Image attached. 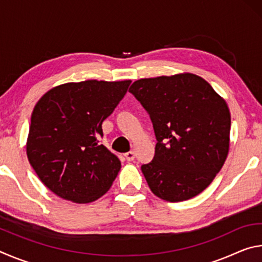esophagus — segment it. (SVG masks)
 Returning a JSON list of instances; mask_svg holds the SVG:
<instances>
[{"label": "esophagus", "instance_id": "esophagus-1", "mask_svg": "<svg viewBox=\"0 0 262 262\" xmlns=\"http://www.w3.org/2000/svg\"><path fill=\"white\" fill-rule=\"evenodd\" d=\"M125 158L127 159L128 162L134 161V159H135V152H134V151H128V152H126V154H125Z\"/></svg>", "mask_w": 262, "mask_h": 262}]
</instances>
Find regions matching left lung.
Returning a JSON list of instances; mask_svg holds the SVG:
<instances>
[{
    "label": "left lung",
    "mask_w": 262,
    "mask_h": 262,
    "mask_svg": "<svg viewBox=\"0 0 262 262\" xmlns=\"http://www.w3.org/2000/svg\"><path fill=\"white\" fill-rule=\"evenodd\" d=\"M151 119L154 159L141 166L151 192L170 202L205 190L227 159L231 117L202 77L185 73L141 78L129 88Z\"/></svg>",
    "instance_id": "1"
}]
</instances>
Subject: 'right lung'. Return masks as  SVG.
I'll return each instance as SVG.
<instances>
[{"label": "right lung", "instance_id": "right-lung-1", "mask_svg": "<svg viewBox=\"0 0 262 262\" xmlns=\"http://www.w3.org/2000/svg\"><path fill=\"white\" fill-rule=\"evenodd\" d=\"M132 81L89 79L51 89L35 104L26 142L42 184L64 200L89 203L107 192L121 163L99 143L101 123Z\"/></svg>", "mask_w": 262, "mask_h": 262}]
</instances>
